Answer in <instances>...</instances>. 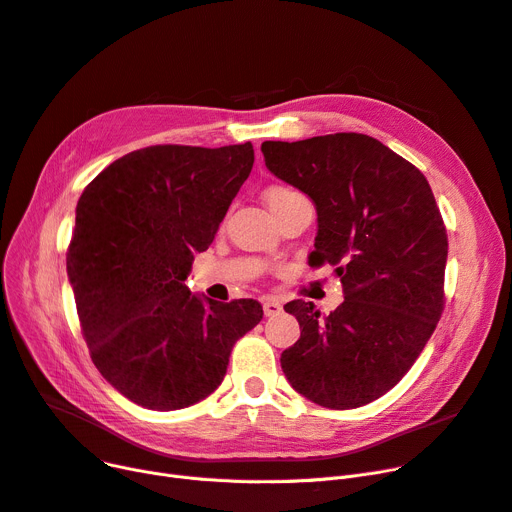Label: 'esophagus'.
Listing matches in <instances>:
<instances>
[{
    "label": "esophagus",
    "mask_w": 512,
    "mask_h": 512,
    "mask_svg": "<svg viewBox=\"0 0 512 512\" xmlns=\"http://www.w3.org/2000/svg\"><path fill=\"white\" fill-rule=\"evenodd\" d=\"M262 308H264V314H266V316H275V314H279V312L283 310L281 302L275 300V298H264Z\"/></svg>",
    "instance_id": "obj_1"
}]
</instances>
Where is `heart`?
<instances>
[{
    "label": "heart",
    "instance_id": "1",
    "mask_svg": "<svg viewBox=\"0 0 512 512\" xmlns=\"http://www.w3.org/2000/svg\"><path fill=\"white\" fill-rule=\"evenodd\" d=\"M291 196H300L298 191H294V189H289V187H281V185H275V187H269L264 191V200H266V204H275V202H281V200H287V198H291Z\"/></svg>",
    "mask_w": 512,
    "mask_h": 512
}]
</instances>
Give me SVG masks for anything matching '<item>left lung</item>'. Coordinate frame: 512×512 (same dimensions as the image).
Listing matches in <instances>:
<instances>
[{
    "instance_id": "obj_1",
    "label": "left lung",
    "mask_w": 512,
    "mask_h": 512,
    "mask_svg": "<svg viewBox=\"0 0 512 512\" xmlns=\"http://www.w3.org/2000/svg\"><path fill=\"white\" fill-rule=\"evenodd\" d=\"M264 164L316 208L312 264L329 262L344 302L327 316L294 300L300 339L281 354L298 394L346 410L389 392L415 364L444 310L448 237L419 168L381 141L335 133L264 141Z\"/></svg>"
}]
</instances>
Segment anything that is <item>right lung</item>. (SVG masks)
<instances>
[{
	"instance_id": "right-lung-1",
	"label": "right lung",
	"mask_w": 512,
	"mask_h": 512,
	"mask_svg": "<svg viewBox=\"0 0 512 512\" xmlns=\"http://www.w3.org/2000/svg\"><path fill=\"white\" fill-rule=\"evenodd\" d=\"M252 164L250 141L152 145L114 160L79 198L66 273L81 329L97 371L143 408L210 396L262 319L256 300L223 304L185 285Z\"/></svg>"
}]
</instances>
